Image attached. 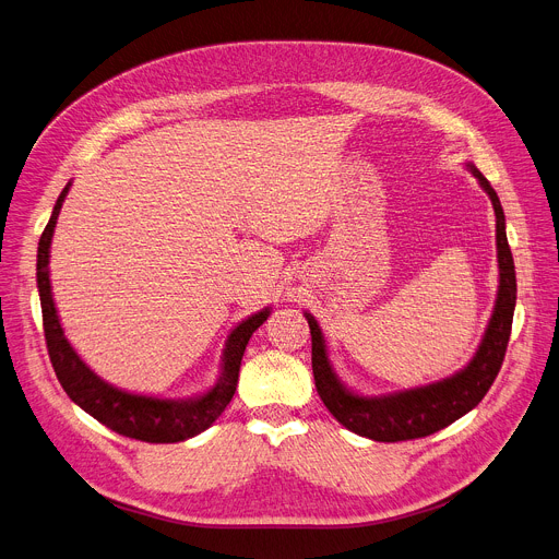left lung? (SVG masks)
Returning a JSON list of instances; mask_svg holds the SVG:
<instances>
[{
	"label": "left lung",
	"instance_id": "obj_1",
	"mask_svg": "<svg viewBox=\"0 0 559 559\" xmlns=\"http://www.w3.org/2000/svg\"><path fill=\"white\" fill-rule=\"evenodd\" d=\"M484 191L490 195L495 218H497V261H499V292L495 300V312L484 334V341L473 357V361L462 370L443 379L439 383H430L415 390H403L388 396H359L336 379L330 361L323 332L312 314H306L312 334V370L317 381V392L323 399L325 408L334 415V419L347 430L374 441H408L428 437L466 413L484 399L490 390L495 377L506 357L509 347L513 312L518 298L515 283V263L513 253L506 240V223L501 202L490 187V182L468 165Z\"/></svg>",
	"mask_w": 559,
	"mask_h": 559
}]
</instances>
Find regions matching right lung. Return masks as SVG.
<instances>
[{
  "instance_id": "add662e5",
  "label": "right lung",
  "mask_w": 559,
  "mask_h": 559,
  "mask_svg": "<svg viewBox=\"0 0 559 559\" xmlns=\"http://www.w3.org/2000/svg\"><path fill=\"white\" fill-rule=\"evenodd\" d=\"M71 182L62 189L53 214L41 231L37 247V287L41 300V321H44V338L50 364L62 383L64 392L75 401L84 413L97 419L103 426L111 428L122 437H131L146 443H176L207 430L227 408L238 383L240 361L245 347L270 317V310L249 317L242 321L227 338L223 352V374L218 383L198 399L191 401H171V399H154L142 394H129L105 383L97 374L88 370V366L78 357V352L64 336L60 325L53 294H50L48 281V249L53 238L56 223L62 210V202L69 193Z\"/></svg>"
}]
</instances>
